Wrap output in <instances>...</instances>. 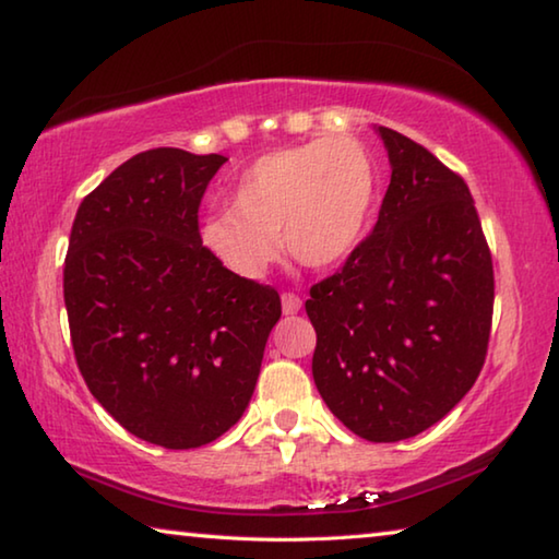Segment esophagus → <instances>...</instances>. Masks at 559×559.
I'll return each instance as SVG.
<instances>
[{
	"label": "esophagus",
	"mask_w": 559,
	"mask_h": 559,
	"mask_svg": "<svg viewBox=\"0 0 559 559\" xmlns=\"http://www.w3.org/2000/svg\"><path fill=\"white\" fill-rule=\"evenodd\" d=\"M281 306H283V316H296L302 308V300L296 296V293H283Z\"/></svg>",
	"instance_id": "1"
}]
</instances>
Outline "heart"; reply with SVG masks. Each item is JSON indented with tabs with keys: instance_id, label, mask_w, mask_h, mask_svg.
Instances as JSON below:
<instances>
[{
	"instance_id": "obj_1",
	"label": "heart",
	"mask_w": 559,
	"mask_h": 559,
	"mask_svg": "<svg viewBox=\"0 0 559 559\" xmlns=\"http://www.w3.org/2000/svg\"><path fill=\"white\" fill-rule=\"evenodd\" d=\"M374 204V165L349 138H318L261 155L204 216L200 241L236 278L261 281L281 257L328 269L355 251Z\"/></svg>"
}]
</instances>
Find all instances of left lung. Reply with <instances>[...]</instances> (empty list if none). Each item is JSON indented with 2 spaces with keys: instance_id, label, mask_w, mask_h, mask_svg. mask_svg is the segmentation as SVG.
<instances>
[{
  "instance_id": "8db88e82",
  "label": "left lung",
  "mask_w": 559,
  "mask_h": 559,
  "mask_svg": "<svg viewBox=\"0 0 559 559\" xmlns=\"http://www.w3.org/2000/svg\"><path fill=\"white\" fill-rule=\"evenodd\" d=\"M392 179L372 234L316 283L313 380L374 443L416 437L476 382L493 320V261L463 179L402 132L374 128Z\"/></svg>"
}]
</instances>
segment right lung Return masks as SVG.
Returning a JSON list of instances; mask_svg holds the SVG:
<instances>
[{
	"label": "right lung",
	"mask_w": 559,
	"mask_h": 559,
	"mask_svg": "<svg viewBox=\"0 0 559 559\" xmlns=\"http://www.w3.org/2000/svg\"><path fill=\"white\" fill-rule=\"evenodd\" d=\"M224 155L130 157L75 212L63 300L75 362L122 429L197 449L249 406L281 318L271 286L236 278L200 241V202Z\"/></svg>",
	"instance_id": "add662e5"
}]
</instances>
